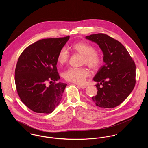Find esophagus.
I'll return each instance as SVG.
<instances>
[{
  "instance_id": "1",
  "label": "esophagus",
  "mask_w": 148,
  "mask_h": 148,
  "mask_svg": "<svg viewBox=\"0 0 148 148\" xmlns=\"http://www.w3.org/2000/svg\"><path fill=\"white\" fill-rule=\"evenodd\" d=\"M78 86L79 88H80L81 89H85L86 88V86L84 85H78Z\"/></svg>"
}]
</instances>
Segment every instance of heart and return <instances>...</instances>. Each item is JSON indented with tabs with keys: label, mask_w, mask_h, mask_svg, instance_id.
<instances>
[{
	"label": "heart",
	"mask_w": 148,
	"mask_h": 148,
	"mask_svg": "<svg viewBox=\"0 0 148 148\" xmlns=\"http://www.w3.org/2000/svg\"><path fill=\"white\" fill-rule=\"evenodd\" d=\"M72 51L83 56L82 63L85 64L93 71H97L103 63L102 56L98 52L95 51L93 45L86 42H79L71 45ZM69 53L63 47L59 50L57 56V62L60 64L66 63L69 58ZM90 73L85 68H70L64 71L63 77L67 81L82 84L86 78L89 77Z\"/></svg>",
	"instance_id": "heart-1"
}]
</instances>
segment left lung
<instances>
[{
    "label": "left lung",
    "instance_id": "left-lung-1",
    "mask_svg": "<svg viewBox=\"0 0 148 148\" xmlns=\"http://www.w3.org/2000/svg\"><path fill=\"white\" fill-rule=\"evenodd\" d=\"M85 38L98 45L105 63L93 78L97 82L95 86L98 92L92 100L100 108H113L119 106L135 86V63L124 46L109 35L98 33L86 36Z\"/></svg>",
    "mask_w": 148,
    "mask_h": 148
}]
</instances>
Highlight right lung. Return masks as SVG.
I'll return each instance as SVG.
<instances>
[{
  "instance_id": "right-lung-1",
  "label": "right lung",
  "mask_w": 148,
  "mask_h": 148,
  "mask_svg": "<svg viewBox=\"0 0 148 148\" xmlns=\"http://www.w3.org/2000/svg\"><path fill=\"white\" fill-rule=\"evenodd\" d=\"M69 36L43 39L22 52L15 71V82L21 101L35 113H52L62 100L67 85L55 83L60 77L56 68L57 56ZM54 82L48 87L46 83Z\"/></svg>"
}]
</instances>
